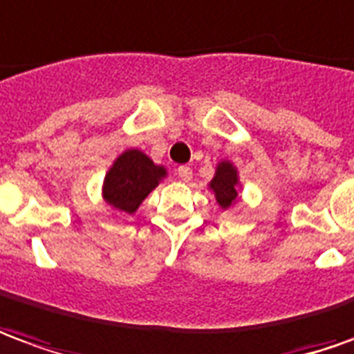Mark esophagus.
<instances>
[{
    "label": "esophagus",
    "mask_w": 354,
    "mask_h": 354,
    "mask_svg": "<svg viewBox=\"0 0 354 354\" xmlns=\"http://www.w3.org/2000/svg\"><path fill=\"white\" fill-rule=\"evenodd\" d=\"M177 175H179V179L185 183H189L192 179V169H190L189 165H181L179 169H177Z\"/></svg>",
    "instance_id": "obj_1"
}]
</instances>
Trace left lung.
Here are the masks:
<instances>
[{
	"instance_id": "obj_1",
	"label": "left lung",
	"mask_w": 354,
	"mask_h": 354,
	"mask_svg": "<svg viewBox=\"0 0 354 354\" xmlns=\"http://www.w3.org/2000/svg\"><path fill=\"white\" fill-rule=\"evenodd\" d=\"M236 169L232 167V164L223 162V164L217 165V173H215V177H213L209 187L215 192V198H217V202H219L221 207H229L236 200Z\"/></svg>"
}]
</instances>
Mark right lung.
Masks as SVG:
<instances>
[{"instance_id": "1", "label": "right lung", "mask_w": 354, "mask_h": 354, "mask_svg": "<svg viewBox=\"0 0 354 354\" xmlns=\"http://www.w3.org/2000/svg\"><path fill=\"white\" fill-rule=\"evenodd\" d=\"M164 175V167L154 165L149 156L139 150H127L114 162L104 179V200L131 215Z\"/></svg>"}]
</instances>
